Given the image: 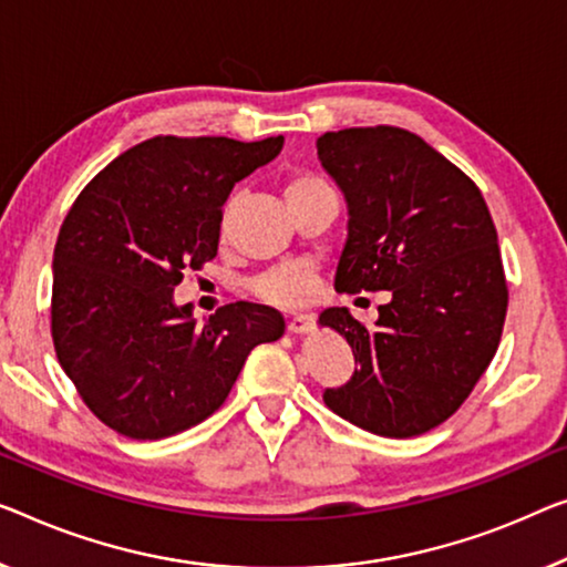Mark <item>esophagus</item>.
Instances as JSON below:
<instances>
[{"label": "esophagus", "instance_id": "esophagus-1", "mask_svg": "<svg viewBox=\"0 0 567 567\" xmlns=\"http://www.w3.org/2000/svg\"><path fill=\"white\" fill-rule=\"evenodd\" d=\"M310 326H312V316H292L290 320H287V331H290L292 336L308 333Z\"/></svg>", "mask_w": 567, "mask_h": 567}]
</instances>
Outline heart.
Instances as JSON below:
<instances>
[{
    "label": "heart",
    "mask_w": 567,
    "mask_h": 567,
    "mask_svg": "<svg viewBox=\"0 0 567 567\" xmlns=\"http://www.w3.org/2000/svg\"><path fill=\"white\" fill-rule=\"evenodd\" d=\"M328 188V185L320 181L316 175L300 173L287 181L285 185V198L287 203L306 198L310 193H318ZM261 300L272 302V306H282V308H295L308 302L312 295H316V269L308 261H290V265L275 267L257 277L255 285H251Z\"/></svg>",
    "instance_id": "b5f03b06"
}]
</instances>
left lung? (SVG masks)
Returning <instances> with one entry per match:
<instances>
[{
  "mask_svg": "<svg viewBox=\"0 0 567 567\" xmlns=\"http://www.w3.org/2000/svg\"><path fill=\"white\" fill-rule=\"evenodd\" d=\"M318 159L349 208L336 290L392 295L371 331L349 308L318 316L359 361L323 400L374 435H422L466 402L499 346L509 292L492 214L468 175L400 126L326 132Z\"/></svg>",
  "mask_w": 567,
  "mask_h": 567,
  "instance_id": "left-lung-1",
  "label": "left lung"
}]
</instances>
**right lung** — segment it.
<instances>
[{
  "instance_id": "obj_1",
  "label": "right lung",
  "mask_w": 567,
  "mask_h": 567,
  "mask_svg": "<svg viewBox=\"0 0 567 567\" xmlns=\"http://www.w3.org/2000/svg\"><path fill=\"white\" fill-rule=\"evenodd\" d=\"M285 137H155L109 163L68 210L53 251V343L94 415L132 441L183 433L221 408L280 312L231 302L198 326L173 292L216 257L231 188Z\"/></svg>"
}]
</instances>
